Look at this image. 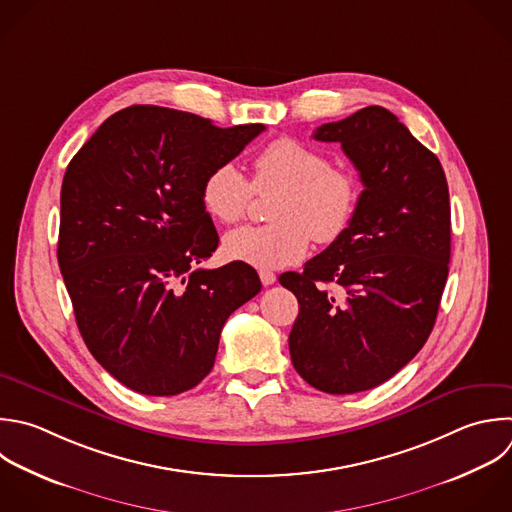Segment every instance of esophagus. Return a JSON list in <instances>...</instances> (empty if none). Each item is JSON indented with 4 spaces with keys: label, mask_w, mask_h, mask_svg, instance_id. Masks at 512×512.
Segmentation results:
<instances>
[{
    "label": "esophagus",
    "mask_w": 512,
    "mask_h": 512,
    "mask_svg": "<svg viewBox=\"0 0 512 512\" xmlns=\"http://www.w3.org/2000/svg\"><path fill=\"white\" fill-rule=\"evenodd\" d=\"M260 280L264 286H272L276 282V274L270 270H260Z\"/></svg>",
    "instance_id": "1"
}]
</instances>
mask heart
<instances>
[{
  "instance_id": "b5f03b06",
  "label": "heart",
  "mask_w": 512,
  "mask_h": 512,
  "mask_svg": "<svg viewBox=\"0 0 512 512\" xmlns=\"http://www.w3.org/2000/svg\"><path fill=\"white\" fill-rule=\"evenodd\" d=\"M252 182L230 162L212 168L202 182V204L222 224L240 222L256 194H274L266 226H244L224 236V254L258 268H284L298 262L310 238L338 240L358 206V182L332 168L326 154L294 138H278L260 150Z\"/></svg>"
}]
</instances>
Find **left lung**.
I'll return each instance as SVG.
<instances>
[{
    "instance_id": "left-lung-1",
    "label": "left lung",
    "mask_w": 512,
    "mask_h": 512,
    "mask_svg": "<svg viewBox=\"0 0 512 512\" xmlns=\"http://www.w3.org/2000/svg\"><path fill=\"white\" fill-rule=\"evenodd\" d=\"M314 138L342 146L364 190L346 232L302 274L278 278L300 304L290 358L310 386L354 394L392 378L432 332L450 262L448 184L386 108L322 124Z\"/></svg>"
}]
</instances>
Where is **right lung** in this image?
<instances>
[{
    "mask_svg": "<svg viewBox=\"0 0 512 512\" xmlns=\"http://www.w3.org/2000/svg\"><path fill=\"white\" fill-rule=\"evenodd\" d=\"M260 132L130 106L66 170L60 270L88 350L134 392L174 396L200 384L228 316L262 288L244 262L196 268L220 240L202 182Z\"/></svg>",
    "mask_w": 512,
    "mask_h": 512,
    "instance_id": "add662e5",
    "label": "right lung"
}]
</instances>
